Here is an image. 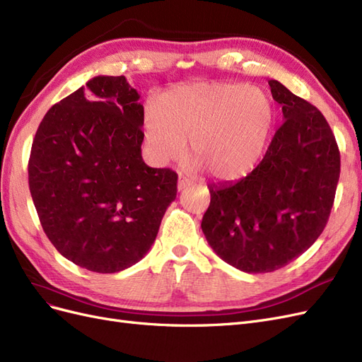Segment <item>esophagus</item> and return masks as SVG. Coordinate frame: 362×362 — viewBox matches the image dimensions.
<instances>
[{
	"mask_svg": "<svg viewBox=\"0 0 362 362\" xmlns=\"http://www.w3.org/2000/svg\"><path fill=\"white\" fill-rule=\"evenodd\" d=\"M190 185H192V181H190L189 178L182 177V175H181L180 180H178V190H180V192H184L185 189L190 187Z\"/></svg>",
	"mask_w": 362,
	"mask_h": 362,
	"instance_id": "esophagus-1",
	"label": "esophagus"
}]
</instances>
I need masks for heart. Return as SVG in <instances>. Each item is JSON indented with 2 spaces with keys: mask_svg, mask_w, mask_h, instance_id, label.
Listing matches in <instances>:
<instances>
[{
  "mask_svg": "<svg viewBox=\"0 0 362 362\" xmlns=\"http://www.w3.org/2000/svg\"><path fill=\"white\" fill-rule=\"evenodd\" d=\"M272 98L242 83L177 86L145 110L146 145L158 161L192 154L211 177L242 180L266 154L275 128ZM194 166H199L194 163Z\"/></svg>",
  "mask_w": 362,
  "mask_h": 362,
  "instance_id": "obj_1",
  "label": "heart"
}]
</instances>
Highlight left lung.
<instances>
[{
    "label": "left lung",
    "mask_w": 362,
    "mask_h": 362,
    "mask_svg": "<svg viewBox=\"0 0 362 362\" xmlns=\"http://www.w3.org/2000/svg\"><path fill=\"white\" fill-rule=\"evenodd\" d=\"M269 86L284 124L247 177L208 187L201 223L216 254L246 273L287 266L319 238L339 178V151L325 116L279 81Z\"/></svg>",
    "instance_id": "left-lung-1"
}]
</instances>
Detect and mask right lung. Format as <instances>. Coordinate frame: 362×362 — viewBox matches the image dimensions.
<instances>
[{"mask_svg":"<svg viewBox=\"0 0 362 362\" xmlns=\"http://www.w3.org/2000/svg\"><path fill=\"white\" fill-rule=\"evenodd\" d=\"M139 98L125 76H93L49 108L33 140L28 184L43 231L90 272L144 258L177 198L178 175L141 158Z\"/></svg>","mask_w":362,"mask_h":362,"instance_id":"obj_1","label":"right lung"}]
</instances>
